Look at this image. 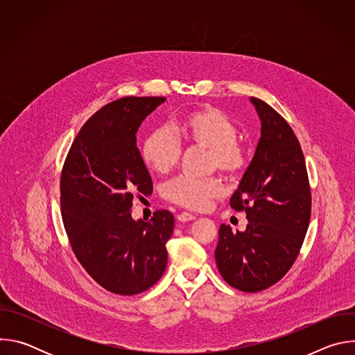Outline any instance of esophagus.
<instances>
[{"label":"esophagus","mask_w":355,"mask_h":355,"mask_svg":"<svg viewBox=\"0 0 355 355\" xmlns=\"http://www.w3.org/2000/svg\"><path fill=\"white\" fill-rule=\"evenodd\" d=\"M177 219L181 222V223H185V222H191V220H195L196 216L192 215V214H188V212H182L177 216Z\"/></svg>","instance_id":"1"}]
</instances>
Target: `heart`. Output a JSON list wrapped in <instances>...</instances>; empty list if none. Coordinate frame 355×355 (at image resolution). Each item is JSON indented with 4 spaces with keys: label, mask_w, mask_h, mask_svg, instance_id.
I'll return each mask as SVG.
<instances>
[{
    "label": "heart",
    "mask_w": 355,
    "mask_h": 355,
    "mask_svg": "<svg viewBox=\"0 0 355 355\" xmlns=\"http://www.w3.org/2000/svg\"><path fill=\"white\" fill-rule=\"evenodd\" d=\"M175 130L187 146L208 150L209 170L232 180L245 173L250 163L247 146L237 139V125L222 110L212 105L192 110L177 122ZM140 155L148 170L164 175L177 167L182 147L170 129L157 128L144 137ZM223 191L218 177L195 180L181 175L166 184L163 196L182 208L202 211Z\"/></svg>",
    "instance_id": "1"
}]
</instances>
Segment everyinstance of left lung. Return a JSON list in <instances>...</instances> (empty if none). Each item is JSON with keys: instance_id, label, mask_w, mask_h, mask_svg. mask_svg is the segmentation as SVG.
Here are the masks:
<instances>
[{"instance_id": "obj_1", "label": "left lung", "mask_w": 355, "mask_h": 355, "mask_svg": "<svg viewBox=\"0 0 355 355\" xmlns=\"http://www.w3.org/2000/svg\"><path fill=\"white\" fill-rule=\"evenodd\" d=\"M261 119L256 155L230 198L245 212L244 232L220 225L215 260L223 279L243 292L277 284L295 263L311 222L308 170L289 123L263 99L251 96Z\"/></svg>"}]
</instances>
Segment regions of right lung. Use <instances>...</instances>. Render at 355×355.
Wrapping results in <instances>:
<instances>
[{"label": "right lung", "mask_w": 355, "mask_h": 355, "mask_svg": "<svg viewBox=\"0 0 355 355\" xmlns=\"http://www.w3.org/2000/svg\"><path fill=\"white\" fill-rule=\"evenodd\" d=\"M164 96H125L96 111L76 136L60 177L66 233L83 268L116 295L153 286L167 266L174 216L160 209L133 220V196L153 192L136 132Z\"/></svg>", "instance_id": "obj_1"}]
</instances>
